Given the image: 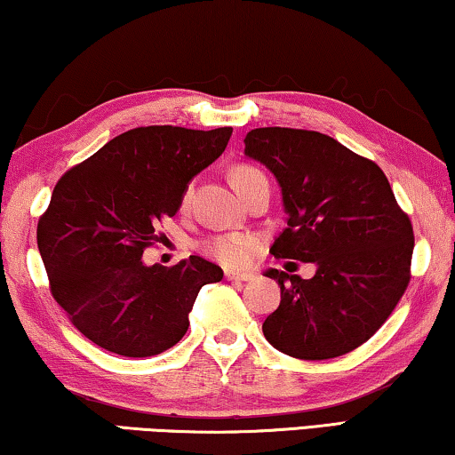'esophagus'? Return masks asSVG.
<instances>
[{
  "label": "esophagus",
  "instance_id": "esophagus-1",
  "mask_svg": "<svg viewBox=\"0 0 455 455\" xmlns=\"http://www.w3.org/2000/svg\"><path fill=\"white\" fill-rule=\"evenodd\" d=\"M225 275H227V280H230V282H251V280H253V274H247V271L228 269Z\"/></svg>",
  "mask_w": 455,
  "mask_h": 455
}]
</instances>
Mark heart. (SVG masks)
<instances>
[{"label":"heart","mask_w":455,"mask_h":455,"mask_svg":"<svg viewBox=\"0 0 455 455\" xmlns=\"http://www.w3.org/2000/svg\"><path fill=\"white\" fill-rule=\"evenodd\" d=\"M228 180L233 188L239 192L241 196H245L249 192V188H253L257 181L266 180L261 169H257L253 165H247V163H239V165L230 167L228 172ZM189 189H186L184 194V202H188ZM251 245H253V239L249 235H214L202 243V249L208 257H212L219 263H225V266H239V263L245 259V255L249 253Z\"/></svg>","instance_id":"1"}]
</instances>
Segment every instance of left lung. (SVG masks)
Masks as SVG:
<instances>
[{
  "instance_id": "obj_1",
  "label": "left lung",
  "mask_w": 455,
  "mask_h": 455,
  "mask_svg": "<svg viewBox=\"0 0 455 455\" xmlns=\"http://www.w3.org/2000/svg\"><path fill=\"white\" fill-rule=\"evenodd\" d=\"M245 155L282 186L288 227L275 259L315 263L310 280L267 269L282 302L263 335L296 359H333L386 323L411 282L415 235L409 214L374 161L315 131L267 126L245 137Z\"/></svg>"
}]
</instances>
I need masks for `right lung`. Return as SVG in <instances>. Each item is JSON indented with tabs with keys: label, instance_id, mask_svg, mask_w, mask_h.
I'll use <instances>...</instances> for the list:
<instances>
[{
	"label": "right lung",
	"instance_id": "1",
	"mask_svg": "<svg viewBox=\"0 0 455 455\" xmlns=\"http://www.w3.org/2000/svg\"><path fill=\"white\" fill-rule=\"evenodd\" d=\"M230 134V126L132 128L54 186L36 228L51 294L101 349L124 357L163 354L186 335L200 288L222 280V269L198 255L173 267H148L140 257Z\"/></svg>",
	"mask_w": 455,
	"mask_h": 455
}]
</instances>
